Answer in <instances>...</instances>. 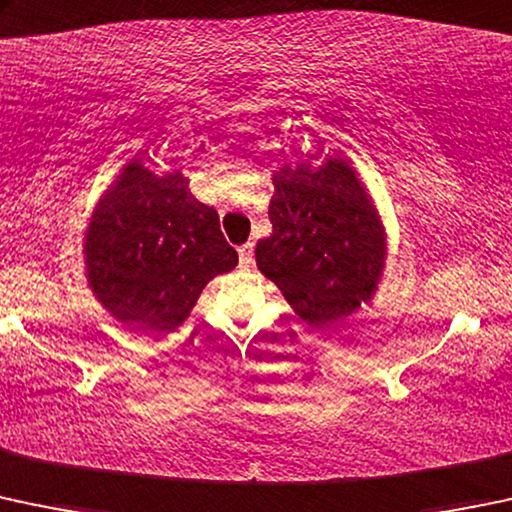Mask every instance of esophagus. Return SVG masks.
I'll list each match as a JSON object with an SVG mask.
<instances>
[{
	"mask_svg": "<svg viewBox=\"0 0 512 512\" xmlns=\"http://www.w3.org/2000/svg\"><path fill=\"white\" fill-rule=\"evenodd\" d=\"M238 257H240V267H242V270L252 267V260H255V257H252V242H245V245L240 247Z\"/></svg>",
	"mask_w": 512,
	"mask_h": 512,
	"instance_id": "1",
	"label": "esophagus"
}]
</instances>
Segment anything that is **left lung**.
I'll use <instances>...</instances> for the list:
<instances>
[{"label":"left lung","instance_id":"obj_1","mask_svg":"<svg viewBox=\"0 0 512 512\" xmlns=\"http://www.w3.org/2000/svg\"><path fill=\"white\" fill-rule=\"evenodd\" d=\"M270 223V238L257 242V267L299 319L331 324L370 297L383 270V228L348 161L277 171Z\"/></svg>","mask_w":512,"mask_h":512}]
</instances>
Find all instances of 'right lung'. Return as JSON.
Returning <instances> with one entry per match:
<instances>
[{
  "mask_svg": "<svg viewBox=\"0 0 512 512\" xmlns=\"http://www.w3.org/2000/svg\"><path fill=\"white\" fill-rule=\"evenodd\" d=\"M90 287L127 326L171 331L203 287L238 265L218 213L196 201L179 171L154 176L129 161L88 233Z\"/></svg>",
  "mask_w": 512,
  "mask_h": 512,
  "instance_id": "right-lung-1",
  "label": "right lung"
}]
</instances>
